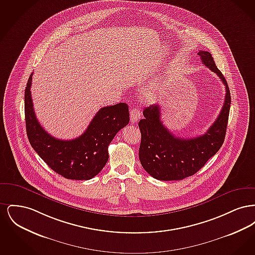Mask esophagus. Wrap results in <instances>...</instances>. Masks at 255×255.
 Returning <instances> with one entry per match:
<instances>
[{"instance_id":"34e87169","label":"esophagus","mask_w":255,"mask_h":255,"mask_svg":"<svg viewBox=\"0 0 255 255\" xmlns=\"http://www.w3.org/2000/svg\"><path fill=\"white\" fill-rule=\"evenodd\" d=\"M130 119H131V122L132 123L137 122L140 119V112H139V110L136 109V108L131 109Z\"/></svg>"}]
</instances>
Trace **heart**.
Returning a JSON list of instances; mask_svg holds the SVG:
<instances>
[{
	"mask_svg": "<svg viewBox=\"0 0 255 255\" xmlns=\"http://www.w3.org/2000/svg\"><path fill=\"white\" fill-rule=\"evenodd\" d=\"M156 93H157L156 87L155 86H149L142 91V97L147 101H151L156 96Z\"/></svg>",
	"mask_w": 255,
	"mask_h": 255,
	"instance_id": "obj_1",
	"label": "heart"
}]
</instances>
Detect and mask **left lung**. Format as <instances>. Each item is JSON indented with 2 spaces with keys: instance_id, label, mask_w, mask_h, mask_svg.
<instances>
[{
  "instance_id": "8db88e82",
  "label": "left lung",
  "mask_w": 255,
  "mask_h": 255,
  "mask_svg": "<svg viewBox=\"0 0 255 255\" xmlns=\"http://www.w3.org/2000/svg\"><path fill=\"white\" fill-rule=\"evenodd\" d=\"M198 55L226 86L224 106L206 133L192 138L175 136L171 133L160 121L158 104L146 107L144 119L138 122L141 133L138 157L146 172L159 181H181L194 175L218 152L225 140L231 102L228 82L210 52L200 50Z\"/></svg>"
}]
</instances>
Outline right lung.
Masks as SVG:
<instances>
[{
  "label": "right lung",
  "instance_id": "add662e5",
  "mask_svg": "<svg viewBox=\"0 0 255 255\" xmlns=\"http://www.w3.org/2000/svg\"><path fill=\"white\" fill-rule=\"evenodd\" d=\"M30 74L24 91V118L28 140L51 169L69 180H91L108 161V146L130 121L126 103L103 107L80 136L62 140L50 135L37 121L31 98Z\"/></svg>",
  "mask_w": 255,
  "mask_h": 255
}]
</instances>
